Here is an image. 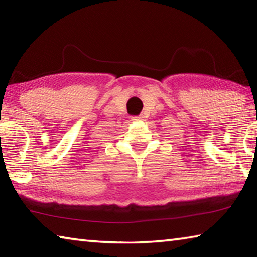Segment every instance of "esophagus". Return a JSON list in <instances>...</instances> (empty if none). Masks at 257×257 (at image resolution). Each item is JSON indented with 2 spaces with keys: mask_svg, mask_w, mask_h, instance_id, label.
Masks as SVG:
<instances>
[{
  "mask_svg": "<svg viewBox=\"0 0 257 257\" xmlns=\"http://www.w3.org/2000/svg\"><path fill=\"white\" fill-rule=\"evenodd\" d=\"M134 121H137V120H141L142 118H139V116H135V118H132Z\"/></svg>",
  "mask_w": 257,
  "mask_h": 257,
  "instance_id": "esophagus-1",
  "label": "esophagus"
}]
</instances>
